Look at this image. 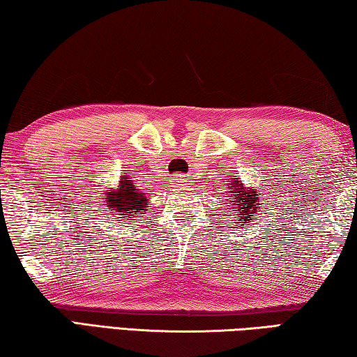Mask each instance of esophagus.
<instances>
[{"mask_svg": "<svg viewBox=\"0 0 357 357\" xmlns=\"http://www.w3.org/2000/svg\"><path fill=\"white\" fill-rule=\"evenodd\" d=\"M175 182H177L178 185H182V183H185L186 182V180H185V177H183V175H180V174H177V175H175Z\"/></svg>", "mask_w": 357, "mask_h": 357, "instance_id": "1", "label": "esophagus"}]
</instances>
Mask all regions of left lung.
Wrapping results in <instances>:
<instances>
[{"instance_id": "1", "label": "left lung", "mask_w": 357, "mask_h": 357, "mask_svg": "<svg viewBox=\"0 0 357 357\" xmlns=\"http://www.w3.org/2000/svg\"><path fill=\"white\" fill-rule=\"evenodd\" d=\"M238 177V175H236ZM265 186V185H264ZM227 195H229V201L230 204L234 205L232 208L230 205V213L235 218V221L238 226H248V222H251V220L257 218V211L261 207V196L264 192L261 190H252V188H246L238 178L236 180H230V185H227ZM230 213H227L230 216Z\"/></svg>"}]
</instances>
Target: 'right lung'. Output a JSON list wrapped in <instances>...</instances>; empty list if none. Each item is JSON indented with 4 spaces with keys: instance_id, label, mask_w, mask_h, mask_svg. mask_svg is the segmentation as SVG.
I'll return each instance as SVG.
<instances>
[{
    "instance_id": "obj_1",
    "label": "right lung",
    "mask_w": 357,
    "mask_h": 357,
    "mask_svg": "<svg viewBox=\"0 0 357 357\" xmlns=\"http://www.w3.org/2000/svg\"><path fill=\"white\" fill-rule=\"evenodd\" d=\"M105 204H108L106 211L116 216L114 220L123 221L125 224L133 222L135 218H141L147 207V197L144 196L141 190H137L128 177H122L119 180V186L116 191L106 192Z\"/></svg>"
}]
</instances>
